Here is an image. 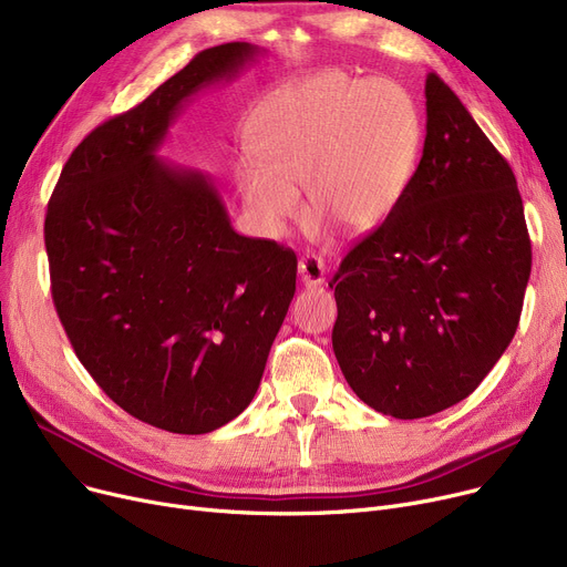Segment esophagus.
Returning <instances> with one entry per match:
<instances>
[{"mask_svg": "<svg viewBox=\"0 0 567 567\" xmlns=\"http://www.w3.org/2000/svg\"><path fill=\"white\" fill-rule=\"evenodd\" d=\"M299 276H301L306 287H321L323 280H326V264L319 257H315V255L301 257V261H299Z\"/></svg>", "mask_w": 567, "mask_h": 567, "instance_id": "esophagus-1", "label": "esophagus"}]
</instances>
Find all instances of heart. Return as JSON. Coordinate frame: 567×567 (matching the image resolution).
Segmentation results:
<instances>
[{"instance_id":"heart-1","label":"heart","mask_w":567,"mask_h":567,"mask_svg":"<svg viewBox=\"0 0 567 567\" xmlns=\"http://www.w3.org/2000/svg\"><path fill=\"white\" fill-rule=\"evenodd\" d=\"M257 163L244 167V195L259 227L280 236L303 212L351 231L381 225L400 202L421 146V116L391 80L323 71L285 89L248 126Z\"/></svg>"}]
</instances>
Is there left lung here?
<instances>
[{
    "label": "left lung",
    "instance_id": "8db88e82",
    "mask_svg": "<svg viewBox=\"0 0 567 567\" xmlns=\"http://www.w3.org/2000/svg\"><path fill=\"white\" fill-rule=\"evenodd\" d=\"M423 158L340 264L333 351L368 406L413 421L468 398L515 338L530 241L515 174L457 94L425 80Z\"/></svg>",
    "mask_w": 567,
    "mask_h": 567
}]
</instances>
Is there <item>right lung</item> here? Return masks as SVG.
<instances>
[{
	"mask_svg": "<svg viewBox=\"0 0 567 567\" xmlns=\"http://www.w3.org/2000/svg\"><path fill=\"white\" fill-rule=\"evenodd\" d=\"M264 54L199 52L89 133L45 216L52 299L80 363L137 421L206 434L255 398L296 291V255L236 234L214 178L158 156L202 89Z\"/></svg>",
	"mask_w": 567,
	"mask_h": 567,
	"instance_id": "obj_1",
	"label": "right lung"
}]
</instances>
